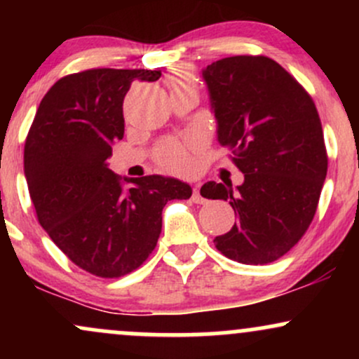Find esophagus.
<instances>
[{
    "label": "esophagus",
    "mask_w": 359,
    "mask_h": 359,
    "mask_svg": "<svg viewBox=\"0 0 359 359\" xmlns=\"http://www.w3.org/2000/svg\"><path fill=\"white\" fill-rule=\"evenodd\" d=\"M199 187H201V185H196V187H194V191H192V203H196V204H203V203H205L204 197L201 196Z\"/></svg>",
    "instance_id": "34e87169"
}]
</instances>
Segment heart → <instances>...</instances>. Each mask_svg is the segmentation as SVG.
<instances>
[{
  "label": "heart",
  "mask_w": 359,
  "mask_h": 359,
  "mask_svg": "<svg viewBox=\"0 0 359 359\" xmlns=\"http://www.w3.org/2000/svg\"><path fill=\"white\" fill-rule=\"evenodd\" d=\"M167 84L170 90L184 89V88H196V79L192 72L187 69H177L167 76ZM156 162L167 170L177 172V174H185L194 165V158L191 155V148L179 140H167L156 148L155 154Z\"/></svg>",
  "instance_id": "obj_1"
}]
</instances>
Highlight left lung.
<instances>
[{"label": "left lung", "instance_id": "8db88e82", "mask_svg": "<svg viewBox=\"0 0 359 359\" xmlns=\"http://www.w3.org/2000/svg\"><path fill=\"white\" fill-rule=\"evenodd\" d=\"M217 142L245 174L208 182L201 196L229 201L238 222L216 236L224 257L245 265L275 262L297 245L314 219L327 174L323 126L307 90L263 55H236L203 69Z\"/></svg>", "mask_w": 359, "mask_h": 359}]
</instances>
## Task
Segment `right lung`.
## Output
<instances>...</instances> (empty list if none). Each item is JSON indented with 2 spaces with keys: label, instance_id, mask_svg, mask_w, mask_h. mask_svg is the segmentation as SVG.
I'll return each instance as SVG.
<instances>
[{
  "label": "right lung",
  "instance_id": "obj_1",
  "mask_svg": "<svg viewBox=\"0 0 359 359\" xmlns=\"http://www.w3.org/2000/svg\"><path fill=\"white\" fill-rule=\"evenodd\" d=\"M145 69H90L62 77L45 94L25 142V177L36 217L72 263L102 278L137 270L162 231V209L189 199L174 177H119L109 170L125 135L123 100Z\"/></svg>",
  "mask_w": 359,
  "mask_h": 359
}]
</instances>
